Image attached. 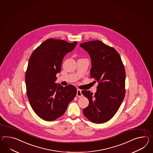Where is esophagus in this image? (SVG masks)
<instances>
[{
    "label": "esophagus",
    "instance_id": "1",
    "mask_svg": "<svg viewBox=\"0 0 153 153\" xmlns=\"http://www.w3.org/2000/svg\"><path fill=\"white\" fill-rule=\"evenodd\" d=\"M76 96H77V97H82L83 94H82V93H81V90H79V89H78V90H77V93H76Z\"/></svg>",
    "mask_w": 153,
    "mask_h": 153
}]
</instances>
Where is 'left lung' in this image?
<instances>
[{
    "label": "left lung",
    "mask_w": 153,
    "mask_h": 153,
    "mask_svg": "<svg viewBox=\"0 0 153 153\" xmlns=\"http://www.w3.org/2000/svg\"><path fill=\"white\" fill-rule=\"evenodd\" d=\"M90 55L92 67L91 78L98 82L97 92L82 93L89 100L83 109V114L91 122L101 124L108 122L116 114L125 97L126 71L118 52L100 40L79 44Z\"/></svg>",
    "instance_id": "1"
}]
</instances>
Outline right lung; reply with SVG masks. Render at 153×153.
Wrapping results in <instances>:
<instances>
[{
	"instance_id": "1",
	"label": "right lung",
	"mask_w": 153,
	"mask_h": 153,
	"mask_svg": "<svg viewBox=\"0 0 153 153\" xmlns=\"http://www.w3.org/2000/svg\"><path fill=\"white\" fill-rule=\"evenodd\" d=\"M77 42L49 39L31 55L25 74L26 94L35 113L46 121L62 116L77 89L69 85L63 87L55 81L61 69L64 56L75 49Z\"/></svg>"
}]
</instances>
